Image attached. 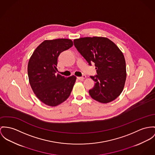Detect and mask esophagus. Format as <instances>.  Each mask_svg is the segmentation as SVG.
Segmentation results:
<instances>
[{
	"label": "esophagus",
	"mask_w": 155,
	"mask_h": 155,
	"mask_svg": "<svg viewBox=\"0 0 155 155\" xmlns=\"http://www.w3.org/2000/svg\"><path fill=\"white\" fill-rule=\"evenodd\" d=\"M86 78L85 75H83L82 77H77V79H78L79 80H83L84 79H85Z\"/></svg>",
	"instance_id": "1"
}]
</instances>
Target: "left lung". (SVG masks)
Segmentation results:
<instances>
[{
  "instance_id": "left-lung-1",
  "label": "left lung",
  "mask_w": 155,
  "mask_h": 155,
  "mask_svg": "<svg viewBox=\"0 0 155 155\" xmlns=\"http://www.w3.org/2000/svg\"><path fill=\"white\" fill-rule=\"evenodd\" d=\"M77 51L91 66L95 64L97 75L90 77L95 81L89 90L96 101L107 103L122 92L126 78L124 57L117 45L104 37H85L74 40Z\"/></svg>"
}]
</instances>
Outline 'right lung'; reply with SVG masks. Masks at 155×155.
<instances>
[{
  "instance_id": "1",
  "label": "right lung",
  "mask_w": 155,
  "mask_h": 155,
  "mask_svg": "<svg viewBox=\"0 0 155 155\" xmlns=\"http://www.w3.org/2000/svg\"><path fill=\"white\" fill-rule=\"evenodd\" d=\"M71 39H57L42 42L33 52L28 65L29 83L36 97L44 104L56 106L70 95L76 80L56 74L58 57L71 48Z\"/></svg>"
}]
</instances>
